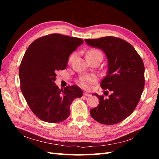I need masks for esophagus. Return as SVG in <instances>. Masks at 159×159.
<instances>
[{
    "label": "esophagus",
    "mask_w": 159,
    "mask_h": 159,
    "mask_svg": "<svg viewBox=\"0 0 159 159\" xmlns=\"http://www.w3.org/2000/svg\"><path fill=\"white\" fill-rule=\"evenodd\" d=\"M84 95L86 96V97H89V96L91 95V94H89V93H85V92H84Z\"/></svg>",
    "instance_id": "esophagus-1"
}]
</instances>
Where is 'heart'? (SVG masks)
Instances as JSON below:
<instances>
[{
    "instance_id": "1",
    "label": "heart",
    "mask_w": 159,
    "mask_h": 159,
    "mask_svg": "<svg viewBox=\"0 0 159 159\" xmlns=\"http://www.w3.org/2000/svg\"><path fill=\"white\" fill-rule=\"evenodd\" d=\"M75 56V54H72L70 57H69V63L71 62V61L74 60V58ZM103 57V54L102 52L100 50L98 49H91L88 51V54H87V57ZM97 80V78L96 76L94 75H81L80 77V78L78 79V82L80 85L81 86V87L85 88V89H88L90 87V85L91 84L94 83L95 81Z\"/></svg>"
}]
</instances>
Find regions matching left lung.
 Segmentation results:
<instances>
[{
	"label": "left lung",
	"mask_w": 159,
	"mask_h": 159,
	"mask_svg": "<svg viewBox=\"0 0 159 159\" xmlns=\"http://www.w3.org/2000/svg\"><path fill=\"white\" fill-rule=\"evenodd\" d=\"M85 41L103 50L109 61L107 74L100 85L111 94L107 98L93 94L99 104L90 110V114L102 124L119 123L134 111L140 101L145 81L143 60L134 47L121 38L105 36Z\"/></svg>",
	"instance_id": "obj_1"
}]
</instances>
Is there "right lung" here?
I'll return each instance as SVG.
<instances>
[{
    "mask_svg": "<svg viewBox=\"0 0 159 159\" xmlns=\"http://www.w3.org/2000/svg\"><path fill=\"white\" fill-rule=\"evenodd\" d=\"M84 42L80 38L51 34L28 46L19 68L20 89L36 116L48 123L64 121L73 100L83 91L75 85L61 89L54 83L56 72L66 68L68 57Z\"/></svg>",
    "mask_w": 159,
    "mask_h": 159,
    "instance_id": "1",
    "label": "right lung"
}]
</instances>
